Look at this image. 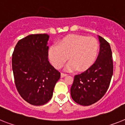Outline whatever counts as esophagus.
I'll list each match as a JSON object with an SVG mask.
<instances>
[{
	"mask_svg": "<svg viewBox=\"0 0 125 125\" xmlns=\"http://www.w3.org/2000/svg\"><path fill=\"white\" fill-rule=\"evenodd\" d=\"M67 74H64V73H61V77H65V76H67Z\"/></svg>",
	"mask_w": 125,
	"mask_h": 125,
	"instance_id": "34e87169",
	"label": "esophagus"
}]
</instances>
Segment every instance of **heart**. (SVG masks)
<instances>
[{
    "instance_id": "b5f03b06",
    "label": "heart",
    "mask_w": 125,
    "mask_h": 125,
    "mask_svg": "<svg viewBox=\"0 0 125 125\" xmlns=\"http://www.w3.org/2000/svg\"><path fill=\"white\" fill-rule=\"evenodd\" d=\"M99 51V44L94 37L71 34L63 37L57 44L50 48L48 56L51 63L60 69L68 58L71 60L65 67L68 71H86L93 65Z\"/></svg>"
}]
</instances>
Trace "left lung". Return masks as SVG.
Instances as JSON below:
<instances>
[{"label": "left lung", "instance_id": "obj_1", "mask_svg": "<svg viewBox=\"0 0 125 125\" xmlns=\"http://www.w3.org/2000/svg\"><path fill=\"white\" fill-rule=\"evenodd\" d=\"M100 51L93 65L74 76L71 88L72 99L81 105H90L102 98L113 74L112 51L108 42L98 35Z\"/></svg>", "mask_w": 125, "mask_h": 125}]
</instances>
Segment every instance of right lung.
Returning a JSON list of instances; mask_svg holds the SVG:
<instances>
[{
    "label": "right lung",
    "mask_w": 125,
    "mask_h": 125,
    "mask_svg": "<svg viewBox=\"0 0 125 125\" xmlns=\"http://www.w3.org/2000/svg\"><path fill=\"white\" fill-rule=\"evenodd\" d=\"M48 34H32L20 40L12 57L14 82L19 94L28 103L42 105L53 96L60 72L48 61Z\"/></svg>",
    "instance_id": "1"
}]
</instances>
